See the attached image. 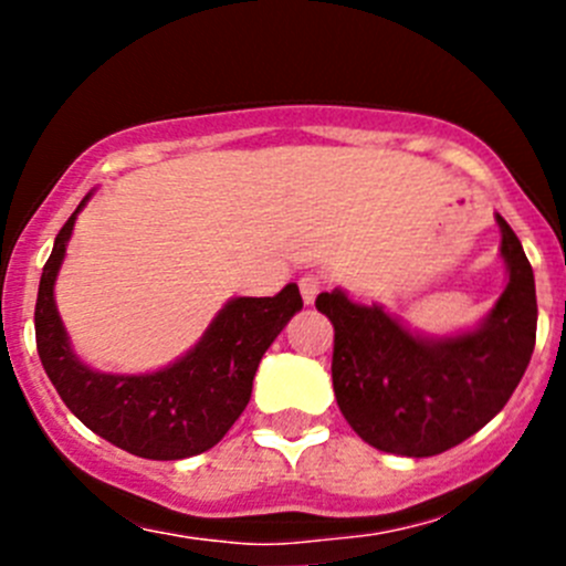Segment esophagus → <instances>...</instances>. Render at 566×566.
Segmentation results:
<instances>
[{
  "mask_svg": "<svg viewBox=\"0 0 566 566\" xmlns=\"http://www.w3.org/2000/svg\"><path fill=\"white\" fill-rule=\"evenodd\" d=\"M301 287V295H304L306 304H312V301L317 298V293L323 290V276H317V273H304L298 282Z\"/></svg>",
  "mask_w": 566,
  "mask_h": 566,
  "instance_id": "esophagus-1",
  "label": "esophagus"
}]
</instances>
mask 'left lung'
Wrapping results in <instances>:
<instances>
[{"mask_svg":"<svg viewBox=\"0 0 566 566\" xmlns=\"http://www.w3.org/2000/svg\"><path fill=\"white\" fill-rule=\"evenodd\" d=\"M495 221L510 282L476 331L421 339L342 290L317 295V312L334 325L336 405L369 447L405 458L447 452L482 430L521 384L536 342L534 271L512 227Z\"/></svg>","mask_w":566,"mask_h":566,"instance_id":"obj_1","label":"left lung"}]
</instances>
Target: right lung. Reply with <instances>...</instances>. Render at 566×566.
<instances>
[{
  "label": "right lung",
  "instance_id": "add662e5",
  "mask_svg": "<svg viewBox=\"0 0 566 566\" xmlns=\"http://www.w3.org/2000/svg\"><path fill=\"white\" fill-rule=\"evenodd\" d=\"M76 208H84V202ZM76 213L56 235L43 265L35 304L38 356L71 413L114 447L145 460H182L227 436L249 405L260 358L304 306L295 284L273 298H235L216 315L193 350L150 375H104L84 367L67 345L54 306Z\"/></svg>",
  "mask_w": 566,
  "mask_h": 566
}]
</instances>
